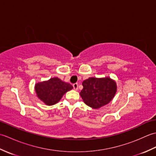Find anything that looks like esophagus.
Masks as SVG:
<instances>
[{
  "label": "esophagus",
  "mask_w": 156,
  "mask_h": 156,
  "mask_svg": "<svg viewBox=\"0 0 156 156\" xmlns=\"http://www.w3.org/2000/svg\"><path fill=\"white\" fill-rule=\"evenodd\" d=\"M73 87H74V89L75 90H77L78 88V84L77 83H75L73 84Z\"/></svg>",
  "instance_id": "esophagus-1"
}]
</instances>
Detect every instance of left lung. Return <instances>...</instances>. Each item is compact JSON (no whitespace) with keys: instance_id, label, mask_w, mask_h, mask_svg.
<instances>
[{"instance_id":"obj_1","label":"left lung","mask_w":156,"mask_h":156,"mask_svg":"<svg viewBox=\"0 0 156 156\" xmlns=\"http://www.w3.org/2000/svg\"><path fill=\"white\" fill-rule=\"evenodd\" d=\"M80 95L84 103L94 109L108 104L117 92L116 82L110 77H90L82 82Z\"/></svg>"}]
</instances>
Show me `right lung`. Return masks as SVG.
Returning a JSON list of instances; mask_svg holds the SVG:
<instances>
[{
	"instance_id": "obj_1",
	"label": "right lung",
	"mask_w": 156,
	"mask_h": 156,
	"mask_svg": "<svg viewBox=\"0 0 156 156\" xmlns=\"http://www.w3.org/2000/svg\"><path fill=\"white\" fill-rule=\"evenodd\" d=\"M72 88L71 84L63 82L57 77L51 78L35 84V91L37 98L48 106L58 103L66 92Z\"/></svg>"
}]
</instances>
